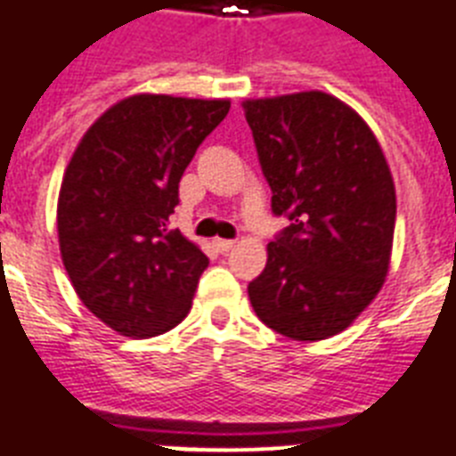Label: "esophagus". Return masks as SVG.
Wrapping results in <instances>:
<instances>
[{"label":"esophagus","instance_id":"34e87169","mask_svg":"<svg viewBox=\"0 0 456 456\" xmlns=\"http://www.w3.org/2000/svg\"><path fill=\"white\" fill-rule=\"evenodd\" d=\"M213 246H215V248H217V250H220V253H227V250L234 248L236 241H229V239H215Z\"/></svg>","mask_w":456,"mask_h":456}]
</instances>
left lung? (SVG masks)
Listing matches in <instances>:
<instances>
[{
    "mask_svg": "<svg viewBox=\"0 0 456 456\" xmlns=\"http://www.w3.org/2000/svg\"><path fill=\"white\" fill-rule=\"evenodd\" d=\"M272 189L291 224L267 243L248 298L263 324L293 340L346 331L388 277L395 184L357 110L312 89L241 103Z\"/></svg>",
    "mask_w": 456,
    "mask_h": 456,
    "instance_id": "obj_1",
    "label": "left lung"
}]
</instances>
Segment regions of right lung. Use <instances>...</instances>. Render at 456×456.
I'll list each match as a JSON object with an SVG mask.
<instances>
[{
    "mask_svg": "<svg viewBox=\"0 0 456 456\" xmlns=\"http://www.w3.org/2000/svg\"><path fill=\"white\" fill-rule=\"evenodd\" d=\"M229 99L132 94L96 118L63 172L56 229L77 298L120 336L151 338L189 314L208 257L170 215L179 179Z\"/></svg>",
    "mask_w": 456,
    "mask_h": 456,
    "instance_id": "add662e5",
    "label": "right lung"
}]
</instances>
